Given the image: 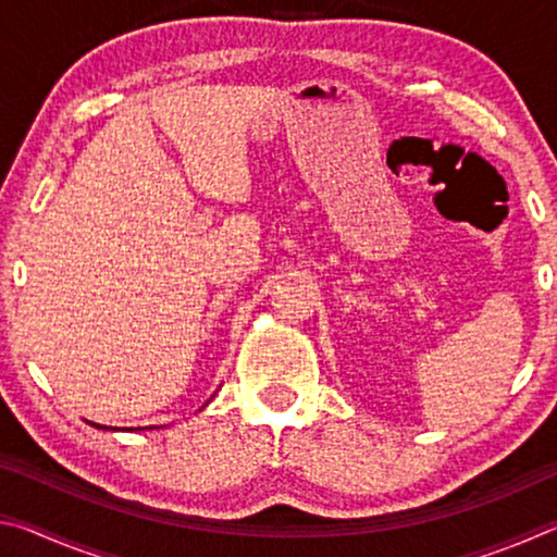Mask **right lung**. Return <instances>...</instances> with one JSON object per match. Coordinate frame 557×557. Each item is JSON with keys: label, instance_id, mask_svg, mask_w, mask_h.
Masks as SVG:
<instances>
[{"label": "right lung", "instance_id": "1", "mask_svg": "<svg viewBox=\"0 0 557 557\" xmlns=\"http://www.w3.org/2000/svg\"><path fill=\"white\" fill-rule=\"evenodd\" d=\"M90 425H96V422H90ZM96 428H102V425H96ZM102 430H108V428H102Z\"/></svg>", "mask_w": 557, "mask_h": 557}]
</instances>
